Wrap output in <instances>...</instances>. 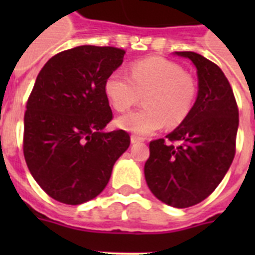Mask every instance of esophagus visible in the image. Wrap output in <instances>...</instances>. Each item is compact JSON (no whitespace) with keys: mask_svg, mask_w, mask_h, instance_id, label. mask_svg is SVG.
Listing matches in <instances>:
<instances>
[{"mask_svg":"<svg viewBox=\"0 0 255 255\" xmlns=\"http://www.w3.org/2000/svg\"><path fill=\"white\" fill-rule=\"evenodd\" d=\"M144 137H141V136H137V135H132L131 136V143L135 144V143H141V141H144Z\"/></svg>","mask_w":255,"mask_h":255,"instance_id":"1","label":"esophagus"}]
</instances>
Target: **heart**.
I'll return each mask as SVG.
<instances>
[{
    "instance_id": "1",
    "label": "heart",
    "mask_w": 255,
    "mask_h": 255,
    "mask_svg": "<svg viewBox=\"0 0 255 255\" xmlns=\"http://www.w3.org/2000/svg\"><path fill=\"white\" fill-rule=\"evenodd\" d=\"M131 78L114 71L104 82V94L116 111H127L144 96L145 107L118 119V126L139 135L181 124L197 98V82L181 66L164 58H147L132 63Z\"/></svg>"
}]
</instances>
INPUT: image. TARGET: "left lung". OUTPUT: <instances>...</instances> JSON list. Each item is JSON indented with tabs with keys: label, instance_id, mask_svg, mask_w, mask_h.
I'll return each mask as SVG.
<instances>
[{
	"label": "left lung",
	"instance_id": "8db88e82",
	"mask_svg": "<svg viewBox=\"0 0 255 255\" xmlns=\"http://www.w3.org/2000/svg\"><path fill=\"white\" fill-rule=\"evenodd\" d=\"M197 69L198 94L189 116L167 139L152 140L144 174L160 201L189 208L222 181L236 155L238 107L228 78L193 51H176Z\"/></svg>",
	"mask_w": 255,
	"mask_h": 255
}]
</instances>
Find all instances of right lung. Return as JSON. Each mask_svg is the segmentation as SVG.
Wrapping results in <instances>:
<instances>
[{
  "instance_id": "add662e5",
  "label": "right lung",
  "mask_w": 255,
  "mask_h": 255,
  "mask_svg": "<svg viewBox=\"0 0 255 255\" xmlns=\"http://www.w3.org/2000/svg\"><path fill=\"white\" fill-rule=\"evenodd\" d=\"M124 54L78 46L50 58L38 74L26 103L23 156L38 185L57 201L79 205L95 198L129 147L128 132H103L112 120L104 82Z\"/></svg>"
}]
</instances>
